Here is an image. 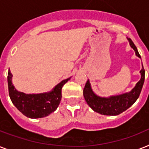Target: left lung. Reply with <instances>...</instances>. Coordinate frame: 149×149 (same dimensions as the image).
<instances>
[{"instance_id": "8db88e82", "label": "left lung", "mask_w": 149, "mask_h": 149, "mask_svg": "<svg viewBox=\"0 0 149 149\" xmlns=\"http://www.w3.org/2000/svg\"><path fill=\"white\" fill-rule=\"evenodd\" d=\"M131 47L134 50L135 55L141 58L136 46L131 38H127ZM141 79L132 91L120 95L111 96L109 97H102L97 95L92 90L90 80H87L84 89V97L87 104L92 110L103 115L116 116L128 109L136 101L141 93L145 81V70L143 65L140 71Z\"/></svg>"}]
</instances>
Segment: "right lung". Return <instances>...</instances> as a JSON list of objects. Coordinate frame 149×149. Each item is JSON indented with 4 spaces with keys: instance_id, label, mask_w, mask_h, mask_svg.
Listing matches in <instances>:
<instances>
[{
    "instance_id": "add662e5",
    "label": "right lung",
    "mask_w": 149,
    "mask_h": 149,
    "mask_svg": "<svg viewBox=\"0 0 149 149\" xmlns=\"http://www.w3.org/2000/svg\"><path fill=\"white\" fill-rule=\"evenodd\" d=\"M12 77L9 70L8 74V91L13 104L24 116L35 119L45 118L56 111L61 101L63 85L71 78L61 81L49 92L28 94L15 89L12 84Z\"/></svg>"
}]
</instances>
